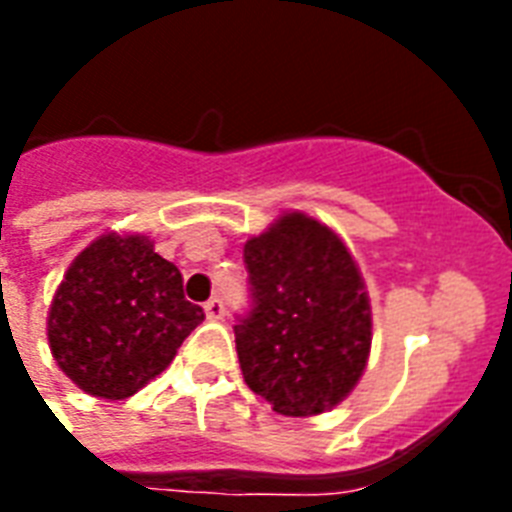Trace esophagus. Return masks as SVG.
Returning a JSON list of instances; mask_svg holds the SVG:
<instances>
[{
  "label": "esophagus",
  "instance_id": "esophagus-1",
  "mask_svg": "<svg viewBox=\"0 0 512 512\" xmlns=\"http://www.w3.org/2000/svg\"><path fill=\"white\" fill-rule=\"evenodd\" d=\"M204 313H207V319H223L225 316V305L220 297H209L207 303H204Z\"/></svg>",
  "mask_w": 512,
  "mask_h": 512
}]
</instances>
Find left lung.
Returning a JSON list of instances; mask_svg holds the SVG:
<instances>
[{
  "instance_id": "obj_1",
  "label": "left lung",
  "mask_w": 512,
  "mask_h": 512,
  "mask_svg": "<svg viewBox=\"0 0 512 512\" xmlns=\"http://www.w3.org/2000/svg\"><path fill=\"white\" fill-rule=\"evenodd\" d=\"M252 308L236 353L273 412L311 417L356 388L372 348V308L348 247L303 212H284L244 244Z\"/></svg>"
}]
</instances>
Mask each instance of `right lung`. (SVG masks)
Listing matches in <instances>:
<instances>
[{
	"label": "right lung",
	"instance_id": "right-lung-1",
	"mask_svg": "<svg viewBox=\"0 0 512 512\" xmlns=\"http://www.w3.org/2000/svg\"><path fill=\"white\" fill-rule=\"evenodd\" d=\"M204 321L183 276L140 233H103L79 252L52 297L47 340L84 393L122 401L162 374Z\"/></svg>",
	"mask_w": 512,
	"mask_h": 512
}]
</instances>
